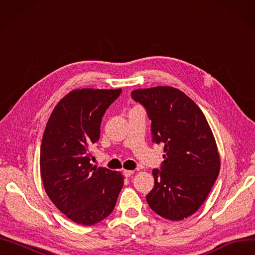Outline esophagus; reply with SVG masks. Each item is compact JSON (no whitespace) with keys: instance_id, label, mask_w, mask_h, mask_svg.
Instances as JSON below:
<instances>
[{"instance_id":"34e87169","label":"esophagus","mask_w":255,"mask_h":255,"mask_svg":"<svg viewBox=\"0 0 255 255\" xmlns=\"http://www.w3.org/2000/svg\"><path fill=\"white\" fill-rule=\"evenodd\" d=\"M133 174H134V170H128V169L123 170V175H125L126 177H130Z\"/></svg>"}]
</instances>
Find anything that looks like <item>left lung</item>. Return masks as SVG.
I'll list each match as a JSON object with an SVG mask.
<instances>
[{"mask_svg":"<svg viewBox=\"0 0 255 255\" xmlns=\"http://www.w3.org/2000/svg\"><path fill=\"white\" fill-rule=\"evenodd\" d=\"M133 100L147 109L152 140L164 142L161 169L147 203L155 213L180 221L201 207L218 178L220 155L207 119L195 103L173 87L137 89Z\"/></svg>","mask_w":255,"mask_h":255,"instance_id":"8db88e82","label":"left lung"}]
</instances>
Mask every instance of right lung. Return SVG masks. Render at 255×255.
Returning a JSON list of instances; mask_svg holds the SVG:
<instances>
[{"label": "right lung", "instance_id": "right-lung-1", "mask_svg": "<svg viewBox=\"0 0 255 255\" xmlns=\"http://www.w3.org/2000/svg\"><path fill=\"white\" fill-rule=\"evenodd\" d=\"M122 89H75L62 99L47 122L39 169L46 193L73 222L90 226L113 212L125 177L92 166L91 146L100 139L106 109Z\"/></svg>", "mask_w": 255, "mask_h": 255}]
</instances>
